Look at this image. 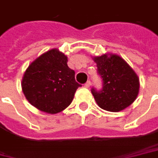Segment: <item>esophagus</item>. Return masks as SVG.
Here are the masks:
<instances>
[{"label": "esophagus", "instance_id": "obj_1", "mask_svg": "<svg viewBox=\"0 0 158 158\" xmlns=\"http://www.w3.org/2000/svg\"><path fill=\"white\" fill-rule=\"evenodd\" d=\"M90 86H91V81H90V80H88V81L85 83V87H86V88H89Z\"/></svg>", "mask_w": 158, "mask_h": 158}]
</instances>
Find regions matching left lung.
Segmentation results:
<instances>
[{"label": "left lung", "instance_id": "1", "mask_svg": "<svg viewBox=\"0 0 158 158\" xmlns=\"http://www.w3.org/2000/svg\"><path fill=\"white\" fill-rule=\"evenodd\" d=\"M103 88L91 89L98 106L109 112H120L130 106L138 97L139 79L131 67L117 54L93 57Z\"/></svg>", "mask_w": 158, "mask_h": 158}]
</instances>
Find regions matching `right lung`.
I'll return each instance as SVG.
<instances>
[{
  "instance_id": "1",
  "label": "right lung",
  "mask_w": 158,
  "mask_h": 158,
  "mask_svg": "<svg viewBox=\"0 0 158 158\" xmlns=\"http://www.w3.org/2000/svg\"><path fill=\"white\" fill-rule=\"evenodd\" d=\"M67 56L52 49L36 58L24 73L21 87L27 100L38 110L54 114L72 102L77 88L75 71L68 67Z\"/></svg>"
}]
</instances>
